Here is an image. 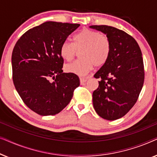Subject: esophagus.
I'll return each mask as SVG.
<instances>
[{
	"mask_svg": "<svg viewBox=\"0 0 157 157\" xmlns=\"http://www.w3.org/2000/svg\"><path fill=\"white\" fill-rule=\"evenodd\" d=\"M86 81H87V78H84V77H80L81 84H83V83L86 82Z\"/></svg>",
	"mask_w": 157,
	"mask_h": 157,
	"instance_id": "obj_1",
	"label": "esophagus"
}]
</instances>
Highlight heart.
Listing matches in <instances>:
<instances>
[{
  "instance_id": "heart-1",
  "label": "heart",
  "mask_w": 157,
  "mask_h": 157,
  "mask_svg": "<svg viewBox=\"0 0 157 157\" xmlns=\"http://www.w3.org/2000/svg\"><path fill=\"white\" fill-rule=\"evenodd\" d=\"M72 44L64 41L60 47V55L70 61L79 51L80 59L65 66V71L78 76H84L93 69L104 65L110 57L111 44L106 34L89 29H82L74 34Z\"/></svg>"
}]
</instances>
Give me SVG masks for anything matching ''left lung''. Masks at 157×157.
Segmentation results:
<instances>
[{
	"instance_id": "obj_1",
	"label": "left lung",
	"mask_w": 157,
	"mask_h": 157,
	"mask_svg": "<svg viewBox=\"0 0 157 157\" xmlns=\"http://www.w3.org/2000/svg\"><path fill=\"white\" fill-rule=\"evenodd\" d=\"M90 28L106 34L111 44L110 57L94 75L101 81L93 105L98 116L113 121L126 115L138 99L144 81L142 54L136 40L124 31L105 25Z\"/></svg>"
}]
</instances>
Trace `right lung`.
I'll return each mask as SVG.
<instances>
[{
    "mask_svg": "<svg viewBox=\"0 0 157 157\" xmlns=\"http://www.w3.org/2000/svg\"><path fill=\"white\" fill-rule=\"evenodd\" d=\"M80 24L48 21L29 29L12 53L13 81L21 99L41 116L61 111L80 85L78 76L63 73L60 47Z\"/></svg>",
    "mask_w": 157,
    "mask_h": 157,
    "instance_id": "right-lung-1",
    "label": "right lung"
}]
</instances>
